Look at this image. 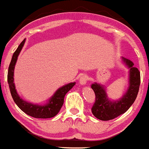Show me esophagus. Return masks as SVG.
Returning a JSON list of instances; mask_svg holds the SVG:
<instances>
[{"instance_id":"obj_1","label":"esophagus","mask_w":149,"mask_h":149,"mask_svg":"<svg viewBox=\"0 0 149 149\" xmlns=\"http://www.w3.org/2000/svg\"><path fill=\"white\" fill-rule=\"evenodd\" d=\"M87 81H88V77H87V74H82L80 77L79 82L81 85H84L87 84Z\"/></svg>"}]
</instances>
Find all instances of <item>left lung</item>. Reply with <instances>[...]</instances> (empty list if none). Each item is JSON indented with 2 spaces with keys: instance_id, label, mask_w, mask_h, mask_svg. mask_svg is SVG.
I'll use <instances>...</instances> for the list:
<instances>
[{
  "instance_id": "obj_1",
  "label": "left lung",
  "mask_w": 149,
  "mask_h": 149,
  "mask_svg": "<svg viewBox=\"0 0 149 149\" xmlns=\"http://www.w3.org/2000/svg\"><path fill=\"white\" fill-rule=\"evenodd\" d=\"M122 61L130 69L129 87L120 99L111 101L108 98L105 89L102 85L94 83L91 85L96 95V101L92 107V113L102 120H112L127 111L136 99L140 85V72L134 67L130 59L122 57Z\"/></svg>"
}]
</instances>
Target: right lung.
Instances as JSON below:
<instances>
[{
    "mask_svg": "<svg viewBox=\"0 0 149 149\" xmlns=\"http://www.w3.org/2000/svg\"><path fill=\"white\" fill-rule=\"evenodd\" d=\"M25 42V39H24L22 41L21 44L19 45L16 51L14 52L11 62L10 63V65H9L7 81H8L11 96H12L15 103L17 105L18 107L29 116H31L35 118H53V117L56 116L60 111L61 108L63 105V102H64V98L65 94L75 85V82L69 83L58 89L55 92V93L53 94V96L49 98V101L45 105L30 103V102H28L25 100H23L22 98H20L19 94L16 92L15 84L13 82V75L15 65H16V61H17L18 56L19 55V53L23 47Z\"/></svg>",
    "mask_w": 149,
    "mask_h": 149,
    "instance_id": "1",
    "label": "right lung"
}]
</instances>
